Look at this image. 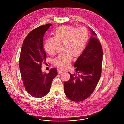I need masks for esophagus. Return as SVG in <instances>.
Wrapping results in <instances>:
<instances>
[{
	"label": "esophagus",
	"mask_w": 124,
	"mask_h": 124,
	"mask_svg": "<svg viewBox=\"0 0 124 124\" xmlns=\"http://www.w3.org/2000/svg\"><path fill=\"white\" fill-rule=\"evenodd\" d=\"M63 71H64L62 70H61V69H58V73H62L63 72Z\"/></svg>",
	"instance_id": "obj_1"
}]
</instances>
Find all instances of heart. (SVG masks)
I'll use <instances>...</instances> for the list:
<instances>
[{
  "instance_id": "obj_1",
  "label": "heart",
  "mask_w": 124,
  "mask_h": 124,
  "mask_svg": "<svg viewBox=\"0 0 124 124\" xmlns=\"http://www.w3.org/2000/svg\"><path fill=\"white\" fill-rule=\"evenodd\" d=\"M88 39L87 30L84 27L76 29L71 26L58 28L53 38L47 39L45 48L50 55L56 53L57 43H63V51L54 60L55 66L62 69L67 68L72 60V56L77 57L83 51Z\"/></svg>"
}]
</instances>
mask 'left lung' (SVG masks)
<instances>
[{
    "mask_svg": "<svg viewBox=\"0 0 124 124\" xmlns=\"http://www.w3.org/2000/svg\"><path fill=\"white\" fill-rule=\"evenodd\" d=\"M88 44L74 64L75 73L68 72L71 78L64 84L66 97L74 102L88 98L95 88L102 72L103 50L96 34L91 29Z\"/></svg>",
    "mask_w": 124,
    "mask_h": 124,
    "instance_id": "1",
    "label": "left lung"
}]
</instances>
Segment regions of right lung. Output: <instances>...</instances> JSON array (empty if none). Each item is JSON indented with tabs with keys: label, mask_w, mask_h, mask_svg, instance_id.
I'll return each instance as SVG.
<instances>
[{
	"label": "right lung",
	"mask_w": 124,
	"mask_h": 124,
	"mask_svg": "<svg viewBox=\"0 0 124 124\" xmlns=\"http://www.w3.org/2000/svg\"><path fill=\"white\" fill-rule=\"evenodd\" d=\"M52 25L48 24L32 30L26 37L21 49L19 66L22 81L28 93L36 98L44 97L49 93L58 73L55 68L51 69L48 73L41 71L42 63L46 61L47 56L43 38Z\"/></svg>",
	"instance_id": "obj_1"
}]
</instances>
